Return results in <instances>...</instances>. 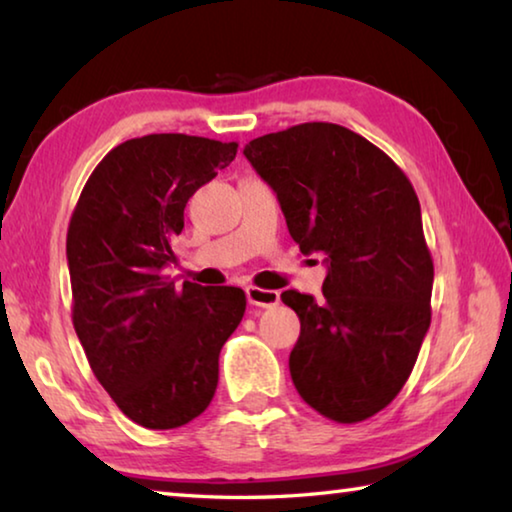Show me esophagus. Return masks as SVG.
<instances>
[{"label": "esophagus", "mask_w": 512, "mask_h": 512, "mask_svg": "<svg viewBox=\"0 0 512 512\" xmlns=\"http://www.w3.org/2000/svg\"><path fill=\"white\" fill-rule=\"evenodd\" d=\"M246 298L250 305L255 307H275L280 305V293L273 289H259V287H248Z\"/></svg>", "instance_id": "1"}]
</instances>
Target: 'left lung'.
<instances>
[{
  "instance_id": "obj_1",
  "label": "left lung",
  "mask_w": 512,
  "mask_h": 512,
  "mask_svg": "<svg viewBox=\"0 0 512 512\" xmlns=\"http://www.w3.org/2000/svg\"><path fill=\"white\" fill-rule=\"evenodd\" d=\"M244 155L302 253L325 255L323 300L282 293L300 318L293 384L329 420H366L402 391L431 323L433 262L415 189L366 137L325 121L257 137Z\"/></svg>"
}]
</instances>
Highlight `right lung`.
Listing matches in <instances>:
<instances>
[{
  "label": "right lung",
  "mask_w": 512,
  "mask_h": 512,
  "mask_svg": "<svg viewBox=\"0 0 512 512\" xmlns=\"http://www.w3.org/2000/svg\"><path fill=\"white\" fill-rule=\"evenodd\" d=\"M237 142L183 133L128 140L85 183L67 230L76 336L99 384L146 429H176L210 406L219 354L246 311L237 287L164 277L185 205L228 167Z\"/></svg>",
  "instance_id": "add662e5"
}]
</instances>
